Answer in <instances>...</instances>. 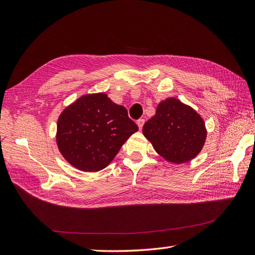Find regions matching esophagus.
Returning <instances> with one entry per match:
<instances>
[{
  "label": "esophagus",
  "instance_id": "34e87169",
  "mask_svg": "<svg viewBox=\"0 0 255 255\" xmlns=\"http://www.w3.org/2000/svg\"><path fill=\"white\" fill-rule=\"evenodd\" d=\"M144 120L143 119H140V120H138L136 121V125H138V127L140 128V129H142V127H143V125H144Z\"/></svg>",
  "mask_w": 255,
  "mask_h": 255
}]
</instances>
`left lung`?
Here are the masks:
<instances>
[{"label":"left lung","mask_w":255,"mask_h":255,"mask_svg":"<svg viewBox=\"0 0 255 255\" xmlns=\"http://www.w3.org/2000/svg\"><path fill=\"white\" fill-rule=\"evenodd\" d=\"M143 134L161 157L174 164L193 159L205 144L207 131L198 113L175 98L158 104L143 126Z\"/></svg>","instance_id":"left-lung-1"}]
</instances>
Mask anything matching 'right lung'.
Segmentation results:
<instances>
[{
  "mask_svg": "<svg viewBox=\"0 0 255 255\" xmlns=\"http://www.w3.org/2000/svg\"><path fill=\"white\" fill-rule=\"evenodd\" d=\"M138 129L127 110L106 94L86 95L58 119L57 144L72 166L95 172L106 168Z\"/></svg>",
  "mask_w": 255,
  "mask_h": 255,
  "instance_id": "1",
  "label": "right lung"
}]
</instances>
